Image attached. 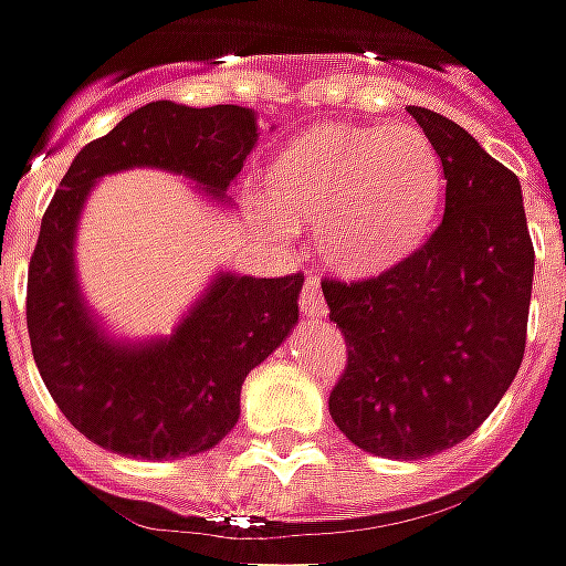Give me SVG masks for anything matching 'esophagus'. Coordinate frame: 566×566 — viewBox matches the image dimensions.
I'll return each mask as SVG.
<instances>
[{
	"mask_svg": "<svg viewBox=\"0 0 566 566\" xmlns=\"http://www.w3.org/2000/svg\"><path fill=\"white\" fill-rule=\"evenodd\" d=\"M301 313L310 316V319H323L329 310H326V301H323V287L316 279H307L304 282V291H301Z\"/></svg>",
	"mask_w": 566,
	"mask_h": 566,
	"instance_id": "obj_1",
	"label": "esophagus"
}]
</instances>
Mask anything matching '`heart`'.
<instances>
[{"mask_svg": "<svg viewBox=\"0 0 566 566\" xmlns=\"http://www.w3.org/2000/svg\"><path fill=\"white\" fill-rule=\"evenodd\" d=\"M443 196V158L418 126L332 123L272 158L262 209L287 231H313L335 275L377 279L428 243Z\"/></svg>", "mask_w": 566, "mask_h": 566, "instance_id": "heart-1", "label": "heart"}]
</instances>
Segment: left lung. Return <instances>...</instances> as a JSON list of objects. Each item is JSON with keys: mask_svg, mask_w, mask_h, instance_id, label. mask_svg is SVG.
Instances as JSON below:
<instances>
[{"mask_svg": "<svg viewBox=\"0 0 566 566\" xmlns=\"http://www.w3.org/2000/svg\"><path fill=\"white\" fill-rule=\"evenodd\" d=\"M447 170V209L399 269L323 282L348 364L329 415L364 453L424 459L481 428L526 352L535 250L523 189L453 119L408 107Z\"/></svg>", "mask_w": 566, "mask_h": 566, "instance_id": "8db88e82", "label": "left lung"}]
</instances>
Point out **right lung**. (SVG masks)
<instances>
[{
  "instance_id": "1",
  "label": "right lung",
  "mask_w": 566,
  "mask_h": 566,
  "mask_svg": "<svg viewBox=\"0 0 566 566\" xmlns=\"http://www.w3.org/2000/svg\"><path fill=\"white\" fill-rule=\"evenodd\" d=\"M256 113L234 104H145L87 142L65 170L28 265V335L53 402L91 443L133 459L211 450L240 418V386L297 323L304 275L221 272L170 338L116 342L75 279V228L104 174L160 167L224 202L256 145Z\"/></svg>"
}]
</instances>
